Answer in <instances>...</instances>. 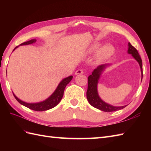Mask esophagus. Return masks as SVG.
Returning a JSON list of instances; mask_svg holds the SVG:
<instances>
[{
    "label": "esophagus",
    "mask_w": 151,
    "mask_h": 151,
    "mask_svg": "<svg viewBox=\"0 0 151 151\" xmlns=\"http://www.w3.org/2000/svg\"><path fill=\"white\" fill-rule=\"evenodd\" d=\"M84 73V70L82 69H78L75 72V75H81V74H83Z\"/></svg>",
    "instance_id": "esophagus-1"
}]
</instances>
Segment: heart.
I'll list each match as a JSON object with an SVG mask.
<instances>
[{
    "label": "heart",
    "mask_w": 151,
    "mask_h": 151,
    "mask_svg": "<svg viewBox=\"0 0 151 151\" xmlns=\"http://www.w3.org/2000/svg\"><path fill=\"white\" fill-rule=\"evenodd\" d=\"M99 46H100V44L98 43L93 44L88 49V54H93L97 50L95 54V59L99 62H104V61H106L113 56L114 53V47L110 43H106L101 46L98 50Z\"/></svg>",
    "instance_id": "1"
}]
</instances>
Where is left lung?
I'll use <instances>...</instances> for the list:
<instances>
[{"label": "left lung", "instance_id": "obj_1", "mask_svg": "<svg viewBox=\"0 0 151 151\" xmlns=\"http://www.w3.org/2000/svg\"><path fill=\"white\" fill-rule=\"evenodd\" d=\"M128 50L127 52L129 54H131L132 56L135 59L137 63H139L140 67L141 73H142V80L143 78V67H142V61L141 59L139 54L137 50L134 48L130 43H128ZM111 65V64L106 63L102 64V65H99L97 68L93 70L91 75L88 76V90L86 92V97L89 102L92 106L99 109L101 111L106 112H110L121 110V109L126 107L127 105L121 106H115L111 104L107 103L104 102L100 97L98 92V84L99 80L101 78L102 74L104 73V70L106 69L107 67H109Z\"/></svg>", "mask_w": 151, "mask_h": 151}]
</instances>
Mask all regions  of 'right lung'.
<instances>
[{
    "label": "right lung",
    "mask_w": 151,
    "mask_h": 151,
    "mask_svg": "<svg viewBox=\"0 0 151 151\" xmlns=\"http://www.w3.org/2000/svg\"><path fill=\"white\" fill-rule=\"evenodd\" d=\"M36 41L37 40L35 39L31 40L30 41H27V42L22 43L19 46L28 45H30V44L36 43ZM19 46L16 47L13 51H14ZM6 72H7V70H6ZM73 77V76H69L68 77H66L65 78L62 79L59 83V84L58 85L57 88H56V89L54 90V91L51 94L47 99H46L45 100L41 102H32V103H30V102H27L21 100V99H19L17 96L14 93H13V94H14V96L16 99V100H17L19 103L24 106L31 109V110L38 111L48 110L54 107H55L56 105L59 104V102L61 101V100H62V99L63 97L64 90H65L66 86L68 84L70 81H71Z\"/></svg>",
    "instance_id": "add662e5"
}]
</instances>
